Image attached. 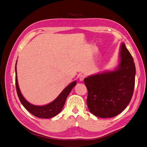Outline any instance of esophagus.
Masks as SVG:
<instances>
[{"label": "esophagus", "instance_id": "obj_1", "mask_svg": "<svg viewBox=\"0 0 147 147\" xmlns=\"http://www.w3.org/2000/svg\"><path fill=\"white\" fill-rule=\"evenodd\" d=\"M84 78H85V76H84V75H80V76H79V80H80V81H81V82L83 81Z\"/></svg>", "mask_w": 147, "mask_h": 147}]
</instances>
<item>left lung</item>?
Here are the masks:
<instances>
[{
    "label": "left lung",
    "mask_w": 147,
    "mask_h": 147,
    "mask_svg": "<svg viewBox=\"0 0 147 147\" xmlns=\"http://www.w3.org/2000/svg\"><path fill=\"white\" fill-rule=\"evenodd\" d=\"M119 63L115 70L89 76L84 80L88 90L87 105L100 118L117 116L129 104L135 85L136 67L124 43L120 47Z\"/></svg>",
    "instance_id": "left-lung-1"
}]
</instances>
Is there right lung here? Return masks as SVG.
Here are the masks:
<instances>
[{
	"label": "right lung",
	"mask_w": 147,
	"mask_h": 147,
	"mask_svg": "<svg viewBox=\"0 0 147 147\" xmlns=\"http://www.w3.org/2000/svg\"><path fill=\"white\" fill-rule=\"evenodd\" d=\"M15 73L16 88L18 96L19 97V99L21 102V103L28 112L34 115V116L40 118H50L52 117H54L57 114H59L63 108L67 97L70 91H72V88L76 85L77 84L76 81H74L70 84H69L64 89L63 91H62L61 94L56 97V99L51 102V103L42 106L34 105L33 104H30L29 102L26 100L24 99L23 96L22 95L20 91L18 83L16 63L15 66Z\"/></svg>",
	"instance_id": "obj_1"
}]
</instances>
